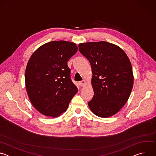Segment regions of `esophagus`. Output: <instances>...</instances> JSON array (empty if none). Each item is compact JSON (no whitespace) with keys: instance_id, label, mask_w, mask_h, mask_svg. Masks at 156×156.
<instances>
[{"instance_id":"34e87169","label":"esophagus","mask_w":156,"mask_h":156,"mask_svg":"<svg viewBox=\"0 0 156 156\" xmlns=\"http://www.w3.org/2000/svg\"><path fill=\"white\" fill-rule=\"evenodd\" d=\"M78 84H79V85H80V86H82L85 85V84H86V81H85L84 80H83V81H80V82L78 83Z\"/></svg>"}]
</instances>
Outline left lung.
Listing matches in <instances>:
<instances>
[{
    "label": "left lung",
    "mask_w": 156,
    "mask_h": 156,
    "mask_svg": "<svg viewBox=\"0 0 156 156\" xmlns=\"http://www.w3.org/2000/svg\"><path fill=\"white\" fill-rule=\"evenodd\" d=\"M78 47L92 69L94 96L89 107L99 117L115 115L127 102L133 86L129 58L119 46L105 41L80 43Z\"/></svg>",
    "instance_id": "8db88e82"
}]
</instances>
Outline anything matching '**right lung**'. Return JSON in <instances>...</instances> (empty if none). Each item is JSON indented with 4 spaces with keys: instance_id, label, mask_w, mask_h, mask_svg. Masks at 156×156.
<instances>
[{
    "instance_id": "add662e5",
    "label": "right lung",
    "mask_w": 156,
    "mask_h": 156,
    "mask_svg": "<svg viewBox=\"0 0 156 156\" xmlns=\"http://www.w3.org/2000/svg\"><path fill=\"white\" fill-rule=\"evenodd\" d=\"M78 51L74 42L54 41L38 48L25 70V86L34 107L52 118L65 112L78 92L70 79L69 60Z\"/></svg>"
}]
</instances>
